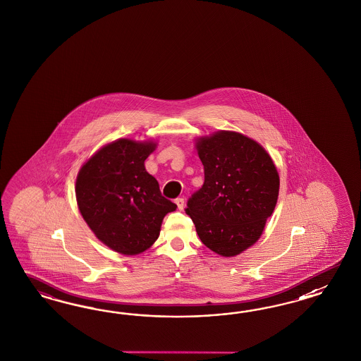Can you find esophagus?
Instances as JSON below:
<instances>
[{"mask_svg":"<svg viewBox=\"0 0 361 361\" xmlns=\"http://www.w3.org/2000/svg\"><path fill=\"white\" fill-rule=\"evenodd\" d=\"M175 202L176 205H177V208L180 209V210H183V209H184V205H185V201H184V198L178 197V198H176Z\"/></svg>","mask_w":361,"mask_h":361,"instance_id":"34e87169","label":"esophagus"}]
</instances>
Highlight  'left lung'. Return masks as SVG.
I'll list each match as a JSON object with an SVG mask.
<instances>
[{
  "label": "left lung",
  "mask_w": 361,
  "mask_h": 361,
  "mask_svg": "<svg viewBox=\"0 0 361 361\" xmlns=\"http://www.w3.org/2000/svg\"><path fill=\"white\" fill-rule=\"evenodd\" d=\"M202 188L185 213L201 242L222 257L238 255L262 234L279 193V175L262 145L238 132L219 131L196 142Z\"/></svg>",
  "instance_id": "left-lung-1"
}]
</instances>
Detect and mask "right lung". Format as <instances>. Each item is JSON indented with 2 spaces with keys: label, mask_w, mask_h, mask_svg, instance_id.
I'll return each instance as SVG.
<instances>
[{
  "label": "right lung",
  "mask_w": 361,
  "mask_h": 361,
  "mask_svg": "<svg viewBox=\"0 0 361 361\" xmlns=\"http://www.w3.org/2000/svg\"><path fill=\"white\" fill-rule=\"evenodd\" d=\"M154 148L153 142L119 139L100 148L78 173L82 217L98 240L124 255L151 247L165 214L177 208L145 171L144 161Z\"/></svg>",
  "instance_id": "add662e5"
}]
</instances>
